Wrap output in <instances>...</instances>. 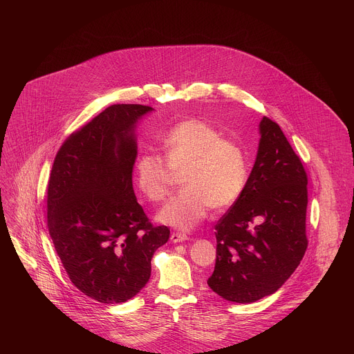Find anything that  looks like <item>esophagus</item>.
<instances>
[{"instance_id":"esophagus-1","label":"esophagus","mask_w":354,"mask_h":354,"mask_svg":"<svg viewBox=\"0 0 354 354\" xmlns=\"http://www.w3.org/2000/svg\"><path fill=\"white\" fill-rule=\"evenodd\" d=\"M187 235L186 234H182V232H172L171 234V241L172 242H183V241H187Z\"/></svg>"}]
</instances>
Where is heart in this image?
Returning <instances> with one entry per match:
<instances>
[{
	"instance_id": "b5f03b06",
	"label": "heart",
	"mask_w": 354,
	"mask_h": 354,
	"mask_svg": "<svg viewBox=\"0 0 354 354\" xmlns=\"http://www.w3.org/2000/svg\"><path fill=\"white\" fill-rule=\"evenodd\" d=\"M164 160L141 154L134 165L140 192L154 203L165 200L180 174L183 189L160 212L158 220L189 231L203 221L210 209L223 210L241 197L248 167L242 147L200 119L176 123L160 137Z\"/></svg>"
}]
</instances>
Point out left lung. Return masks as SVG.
<instances>
[{"mask_svg": "<svg viewBox=\"0 0 354 354\" xmlns=\"http://www.w3.org/2000/svg\"><path fill=\"white\" fill-rule=\"evenodd\" d=\"M258 154L241 197L216 225L217 259L209 287L248 304L276 292L308 241L307 174L280 126L263 118Z\"/></svg>", "mask_w": 354, "mask_h": 354, "instance_id": "left-lung-1", "label": "left lung"}]
</instances>
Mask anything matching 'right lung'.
<instances>
[{"label": "right lung", "instance_id": "right-lung-1", "mask_svg": "<svg viewBox=\"0 0 354 354\" xmlns=\"http://www.w3.org/2000/svg\"><path fill=\"white\" fill-rule=\"evenodd\" d=\"M112 105L73 133L55 158L47 187V227L73 284L85 295L120 304L151 276L154 252L169 228L154 227L137 203L136 127L153 112Z\"/></svg>", "mask_w": 354, "mask_h": 354}]
</instances>
